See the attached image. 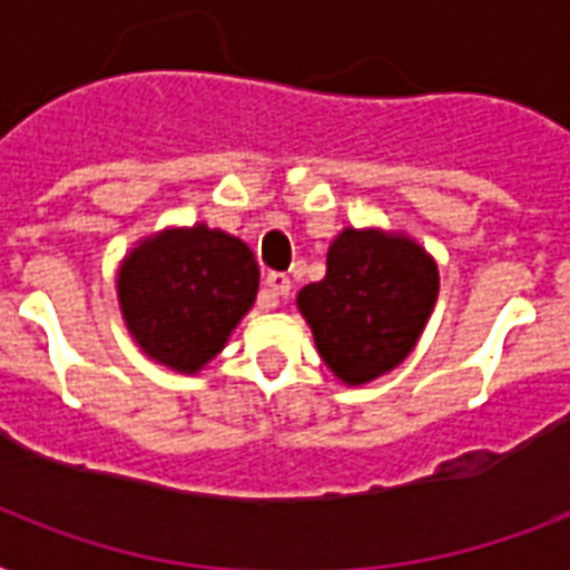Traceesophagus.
Wrapping results in <instances>:
<instances>
[{
    "label": "esophagus",
    "instance_id": "34e87169",
    "mask_svg": "<svg viewBox=\"0 0 570 570\" xmlns=\"http://www.w3.org/2000/svg\"><path fill=\"white\" fill-rule=\"evenodd\" d=\"M263 284H266V298L272 304H277L281 298H286V295H289V289H293V281H289L284 272H268Z\"/></svg>",
    "mask_w": 570,
    "mask_h": 570
}]
</instances>
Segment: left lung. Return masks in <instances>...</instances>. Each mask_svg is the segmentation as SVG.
Segmentation results:
<instances>
[{
  "label": "left lung",
  "instance_id": "obj_1",
  "mask_svg": "<svg viewBox=\"0 0 570 570\" xmlns=\"http://www.w3.org/2000/svg\"><path fill=\"white\" fill-rule=\"evenodd\" d=\"M441 289L438 263L407 233L343 227L328 272L295 295L316 352L348 387L396 370L423 334Z\"/></svg>",
  "mask_w": 570,
  "mask_h": 570
}]
</instances>
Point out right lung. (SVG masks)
Instances as JSON below:
<instances>
[{
    "label": "right lung",
    "mask_w": 570,
    "mask_h": 570,
    "mask_svg": "<svg viewBox=\"0 0 570 570\" xmlns=\"http://www.w3.org/2000/svg\"><path fill=\"white\" fill-rule=\"evenodd\" d=\"M115 286L136 346L174 373L195 375L250 311L259 266L245 242L200 222L138 239Z\"/></svg>",
    "instance_id": "obj_1"
}]
</instances>
